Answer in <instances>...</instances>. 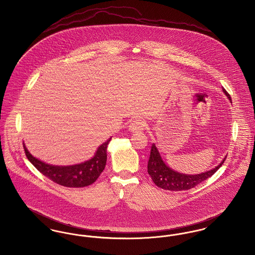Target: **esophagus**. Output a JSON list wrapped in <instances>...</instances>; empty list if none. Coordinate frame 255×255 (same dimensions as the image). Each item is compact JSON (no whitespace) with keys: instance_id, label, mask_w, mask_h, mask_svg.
<instances>
[{"instance_id":"34e87169","label":"esophagus","mask_w":255,"mask_h":255,"mask_svg":"<svg viewBox=\"0 0 255 255\" xmlns=\"http://www.w3.org/2000/svg\"><path fill=\"white\" fill-rule=\"evenodd\" d=\"M144 127H145V123L141 120L137 119L130 123L129 131L132 133H138V132H141L142 130H144Z\"/></svg>"}]
</instances>
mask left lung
Listing matches in <instances>:
<instances>
[{"mask_svg": "<svg viewBox=\"0 0 255 255\" xmlns=\"http://www.w3.org/2000/svg\"><path fill=\"white\" fill-rule=\"evenodd\" d=\"M223 91L231 101V95L225 89ZM226 158H227L223 159V161L217 167L210 171H206L205 173L198 175H185L176 172L168 167L160 157L156 145L152 144L147 165V171L150 177L152 178L153 182H155V184L162 189L170 191L188 190L193 188L199 183L206 181V179L210 178L222 166Z\"/></svg>", "mask_w": 255, "mask_h": 255, "instance_id": "8db88e82", "label": "left lung"}]
</instances>
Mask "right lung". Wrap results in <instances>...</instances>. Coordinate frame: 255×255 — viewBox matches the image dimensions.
Returning <instances> with one entry per match:
<instances>
[{"label": "right lung", "mask_w": 255, "mask_h": 255, "mask_svg": "<svg viewBox=\"0 0 255 255\" xmlns=\"http://www.w3.org/2000/svg\"><path fill=\"white\" fill-rule=\"evenodd\" d=\"M111 138L98 147L94 158L83 163L70 166H54L45 163L34 158L24 144V153L34 167L50 181L66 187H84L96 182L105 168L107 146Z\"/></svg>", "instance_id": "right-lung-1"}]
</instances>
